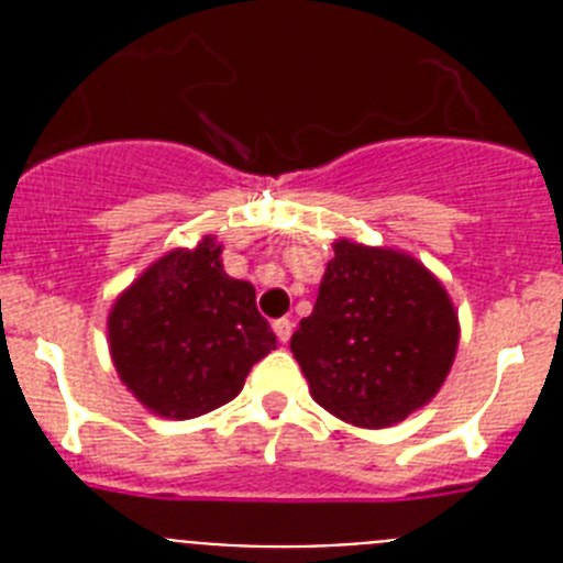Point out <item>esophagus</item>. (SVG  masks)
Returning a JSON list of instances; mask_svg holds the SVG:
<instances>
[{
    "label": "esophagus",
    "instance_id": "1",
    "mask_svg": "<svg viewBox=\"0 0 563 563\" xmlns=\"http://www.w3.org/2000/svg\"><path fill=\"white\" fill-rule=\"evenodd\" d=\"M273 332H276V338L282 343L290 341V335H292V321H290V318H278V321H273Z\"/></svg>",
    "mask_w": 563,
    "mask_h": 563
}]
</instances>
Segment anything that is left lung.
Wrapping results in <instances>:
<instances>
[{
  "mask_svg": "<svg viewBox=\"0 0 563 563\" xmlns=\"http://www.w3.org/2000/svg\"><path fill=\"white\" fill-rule=\"evenodd\" d=\"M332 251L290 350L321 409L357 429H389L434 400L454 366L460 318L409 253L352 239Z\"/></svg>",
  "mask_w": 563,
  "mask_h": 563,
  "instance_id": "obj_1",
  "label": "left lung"
}]
</instances>
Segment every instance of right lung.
I'll use <instances>...</instances> for the list:
<instances>
[{
    "label": "right lung",
    "mask_w": 563,
    "mask_h": 563,
    "mask_svg": "<svg viewBox=\"0 0 563 563\" xmlns=\"http://www.w3.org/2000/svg\"><path fill=\"white\" fill-rule=\"evenodd\" d=\"M109 355L121 383L152 415L191 420L242 391L276 335L258 316L251 282L222 267L217 236L177 247L114 298Z\"/></svg>",
    "instance_id": "1"
}]
</instances>
